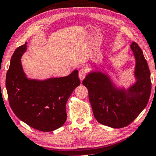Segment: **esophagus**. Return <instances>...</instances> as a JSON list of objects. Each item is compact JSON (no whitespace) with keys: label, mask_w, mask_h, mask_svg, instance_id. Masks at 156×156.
<instances>
[{"label":"esophagus","mask_w":156,"mask_h":156,"mask_svg":"<svg viewBox=\"0 0 156 156\" xmlns=\"http://www.w3.org/2000/svg\"><path fill=\"white\" fill-rule=\"evenodd\" d=\"M87 73V70L86 69H81L80 71H79L78 76H79V78H80V80L81 81L85 78Z\"/></svg>","instance_id":"34e87169"}]
</instances>
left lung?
<instances>
[{
	"label": "left lung",
	"instance_id": "8db88e82",
	"mask_svg": "<svg viewBox=\"0 0 156 156\" xmlns=\"http://www.w3.org/2000/svg\"><path fill=\"white\" fill-rule=\"evenodd\" d=\"M131 49L136 64V83L129 89L118 90L108 76L92 72L83 81L88 90L89 100L97 121L112 128H122L130 124L148 104L151 90V73L143 51L138 44L132 42Z\"/></svg>",
	"mask_w": 156,
	"mask_h": 156
}]
</instances>
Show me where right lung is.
<instances>
[{"mask_svg":"<svg viewBox=\"0 0 156 156\" xmlns=\"http://www.w3.org/2000/svg\"><path fill=\"white\" fill-rule=\"evenodd\" d=\"M27 43L17 47L10 60L5 85L10 106L15 115L32 128L51 131L62 126L67 118L66 105L80 84L77 70L69 76L40 81L26 78L21 56Z\"/></svg>","mask_w":156,"mask_h":156,"instance_id":"right-lung-1","label":"right lung"}]
</instances>
